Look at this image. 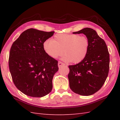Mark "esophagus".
Listing matches in <instances>:
<instances>
[{
    "label": "esophagus",
    "mask_w": 120,
    "mask_h": 120,
    "mask_svg": "<svg viewBox=\"0 0 120 120\" xmlns=\"http://www.w3.org/2000/svg\"><path fill=\"white\" fill-rule=\"evenodd\" d=\"M58 64V67L59 68H60L61 67H62V65H65L64 63H62V62H61V61H59Z\"/></svg>",
    "instance_id": "1"
}]
</instances>
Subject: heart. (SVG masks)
<instances>
[{
  "mask_svg": "<svg viewBox=\"0 0 120 120\" xmlns=\"http://www.w3.org/2000/svg\"><path fill=\"white\" fill-rule=\"evenodd\" d=\"M45 52L52 58L63 55L62 60L65 62L78 63L86 58L89 48V41L85 36L75 34H58L52 40L43 43Z\"/></svg>",
  "mask_w": 120,
  "mask_h": 120,
  "instance_id": "b5f03b06",
  "label": "heart"
}]
</instances>
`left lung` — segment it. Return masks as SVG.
<instances>
[{"instance_id":"8db88e82","label":"left lung","mask_w":120,"mask_h":120,"mask_svg":"<svg viewBox=\"0 0 120 120\" xmlns=\"http://www.w3.org/2000/svg\"><path fill=\"white\" fill-rule=\"evenodd\" d=\"M73 33L86 35L89 48L82 61L68 66L70 87L80 95H92L102 87L108 75L110 59L108 48L104 40L93 29L85 28Z\"/></svg>"}]
</instances>
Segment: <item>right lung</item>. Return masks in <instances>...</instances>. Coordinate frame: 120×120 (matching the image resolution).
I'll use <instances>...</instances> for the list:
<instances>
[{"label": "right lung", "mask_w": 120, "mask_h": 120, "mask_svg": "<svg viewBox=\"0 0 120 120\" xmlns=\"http://www.w3.org/2000/svg\"><path fill=\"white\" fill-rule=\"evenodd\" d=\"M54 32L28 29L13 43L10 72L15 86L25 95L41 98L52 90L53 75L59 70L58 61L45 52L43 43Z\"/></svg>", "instance_id": "obj_1"}]
</instances>
